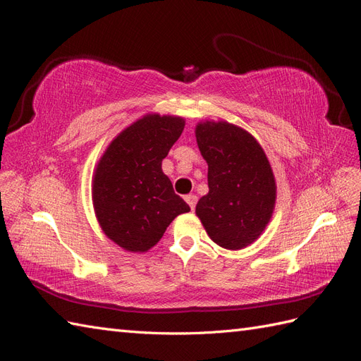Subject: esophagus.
Returning <instances> with one entry per match:
<instances>
[{
	"mask_svg": "<svg viewBox=\"0 0 361 361\" xmlns=\"http://www.w3.org/2000/svg\"><path fill=\"white\" fill-rule=\"evenodd\" d=\"M185 202H187V203L190 204L191 211H194V209H195V204H197V195H194V194L185 195Z\"/></svg>",
	"mask_w": 361,
	"mask_h": 361,
	"instance_id": "obj_1",
	"label": "esophagus"
}]
</instances>
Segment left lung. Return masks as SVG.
<instances>
[{
	"mask_svg": "<svg viewBox=\"0 0 361 361\" xmlns=\"http://www.w3.org/2000/svg\"><path fill=\"white\" fill-rule=\"evenodd\" d=\"M195 138L209 187L195 214L215 244L241 250L262 235L274 212L277 187L269 161L253 135L224 120L200 122Z\"/></svg>",
	"mask_w": 361,
	"mask_h": 361,
	"instance_id": "8db88e82",
	"label": "left lung"
}]
</instances>
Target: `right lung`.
<instances>
[{"label": "right lung", "mask_w": 361, "mask_h": 361, "mask_svg": "<svg viewBox=\"0 0 361 361\" xmlns=\"http://www.w3.org/2000/svg\"><path fill=\"white\" fill-rule=\"evenodd\" d=\"M185 126L178 116L146 114L104 152L93 176L94 214L104 233L133 253H145L190 206L174 194L161 164Z\"/></svg>", "instance_id": "add662e5"}]
</instances>
